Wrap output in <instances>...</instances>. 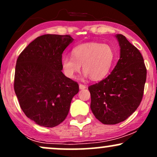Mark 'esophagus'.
<instances>
[{
  "label": "esophagus",
  "instance_id": "1",
  "mask_svg": "<svg viewBox=\"0 0 157 157\" xmlns=\"http://www.w3.org/2000/svg\"><path fill=\"white\" fill-rule=\"evenodd\" d=\"M79 87H80V89H86V86H85V85L82 84V83L79 84Z\"/></svg>",
  "mask_w": 157,
  "mask_h": 157
}]
</instances>
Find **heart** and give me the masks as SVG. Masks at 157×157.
<instances>
[{
  "label": "heart",
  "instance_id": "b5f03b06",
  "mask_svg": "<svg viewBox=\"0 0 157 157\" xmlns=\"http://www.w3.org/2000/svg\"><path fill=\"white\" fill-rule=\"evenodd\" d=\"M71 55L63 56L61 67L64 75L72 79L79 72L82 64L84 76L98 80L105 77L112 67L116 53L110 45L100 43H86L73 48Z\"/></svg>",
  "mask_w": 157,
  "mask_h": 157
}]
</instances>
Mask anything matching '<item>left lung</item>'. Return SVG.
Here are the masks:
<instances>
[{
	"instance_id": "left-lung-1",
	"label": "left lung",
	"mask_w": 157,
	"mask_h": 157,
	"mask_svg": "<svg viewBox=\"0 0 157 157\" xmlns=\"http://www.w3.org/2000/svg\"><path fill=\"white\" fill-rule=\"evenodd\" d=\"M120 57L106 78L89 87L91 109L99 121L114 125L124 121L142 101L147 69L140 52L122 35H116Z\"/></svg>"
}]
</instances>
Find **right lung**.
<instances>
[{"mask_svg":"<svg viewBox=\"0 0 157 157\" xmlns=\"http://www.w3.org/2000/svg\"><path fill=\"white\" fill-rule=\"evenodd\" d=\"M74 40L68 35H44L20 54L14 89L20 106L30 120L53 128L63 122L78 83L62 72L63 52Z\"/></svg>","mask_w":157,"mask_h":157,"instance_id":"1","label":"right lung"}]
</instances>
